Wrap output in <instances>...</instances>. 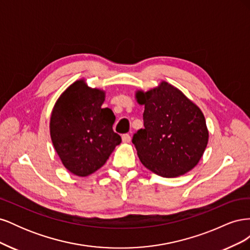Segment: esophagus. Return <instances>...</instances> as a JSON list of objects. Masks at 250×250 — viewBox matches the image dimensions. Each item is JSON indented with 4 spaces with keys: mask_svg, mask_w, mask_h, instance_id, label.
<instances>
[{
    "mask_svg": "<svg viewBox=\"0 0 250 250\" xmlns=\"http://www.w3.org/2000/svg\"><path fill=\"white\" fill-rule=\"evenodd\" d=\"M122 141H123V143H129L131 141V137L128 133L123 134L122 135Z\"/></svg>",
    "mask_w": 250,
    "mask_h": 250,
    "instance_id": "34e87169",
    "label": "esophagus"
}]
</instances>
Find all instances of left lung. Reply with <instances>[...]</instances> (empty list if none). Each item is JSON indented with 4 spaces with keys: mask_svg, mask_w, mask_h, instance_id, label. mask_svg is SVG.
Here are the masks:
<instances>
[{
    "mask_svg": "<svg viewBox=\"0 0 250 250\" xmlns=\"http://www.w3.org/2000/svg\"><path fill=\"white\" fill-rule=\"evenodd\" d=\"M145 105L144 129L132 143L142 164L163 177L184 175L198 164L208 141L206 119L198 106L167 82L137 94Z\"/></svg>",
    "mask_w": 250,
    "mask_h": 250,
    "instance_id": "left-lung-1",
    "label": "left lung"
}]
</instances>
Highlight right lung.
Returning <instances> with one entry per match:
<instances>
[{"instance_id": "right-lung-1", "label": "right lung", "mask_w": 250, "mask_h": 250, "mask_svg": "<svg viewBox=\"0 0 250 250\" xmlns=\"http://www.w3.org/2000/svg\"><path fill=\"white\" fill-rule=\"evenodd\" d=\"M104 92L74 82L59 97L52 111L50 133L64 167L78 176H87L106 163L121 137L112 130L116 117L102 108Z\"/></svg>"}]
</instances>
